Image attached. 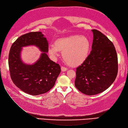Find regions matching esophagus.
<instances>
[{"instance_id": "1", "label": "esophagus", "mask_w": 128, "mask_h": 128, "mask_svg": "<svg viewBox=\"0 0 128 128\" xmlns=\"http://www.w3.org/2000/svg\"><path fill=\"white\" fill-rule=\"evenodd\" d=\"M61 70H62V72H66V70H67V68H66V67H64V66H62L61 67Z\"/></svg>"}]
</instances>
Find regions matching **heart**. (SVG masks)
<instances>
[{
    "instance_id": "heart-1",
    "label": "heart",
    "mask_w": 128,
    "mask_h": 128,
    "mask_svg": "<svg viewBox=\"0 0 128 128\" xmlns=\"http://www.w3.org/2000/svg\"><path fill=\"white\" fill-rule=\"evenodd\" d=\"M90 43L87 37L76 34L60 38L56 40L54 44L49 46L48 52L56 58L58 50L62 51V56L67 64L77 66L82 64L88 58Z\"/></svg>"
}]
</instances>
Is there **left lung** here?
<instances>
[{
    "label": "left lung",
    "instance_id": "8db88e82",
    "mask_svg": "<svg viewBox=\"0 0 128 128\" xmlns=\"http://www.w3.org/2000/svg\"><path fill=\"white\" fill-rule=\"evenodd\" d=\"M92 50L76 68L75 80L76 88L90 96L107 90L118 74V56L113 43L97 30H92Z\"/></svg>",
    "mask_w": 128,
    "mask_h": 128
}]
</instances>
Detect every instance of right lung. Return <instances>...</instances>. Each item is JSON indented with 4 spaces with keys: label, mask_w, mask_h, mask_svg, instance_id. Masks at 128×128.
<instances>
[{
    "label": "right lung",
    "mask_w": 128,
    "mask_h": 128,
    "mask_svg": "<svg viewBox=\"0 0 128 128\" xmlns=\"http://www.w3.org/2000/svg\"><path fill=\"white\" fill-rule=\"evenodd\" d=\"M29 45L36 46L42 52L33 64H24L20 58L22 47ZM48 52V40L41 32L23 34L13 43L8 61L10 74L14 84L21 91L37 96L46 93L55 85L61 69L50 60Z\"/></svg>",
    "instance_id": "right-lung-1"
}]
</instances>
